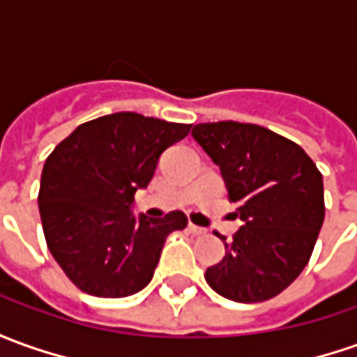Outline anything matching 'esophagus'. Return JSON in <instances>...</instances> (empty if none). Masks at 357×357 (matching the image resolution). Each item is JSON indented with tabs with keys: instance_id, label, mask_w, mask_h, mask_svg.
Here are the masks:
<instances>
[{
	"instance_id": "obj_1",
	"label": "esophagus",
	"mask_w": 357,
	"mask_h": 357,
	"mask_svg": "<svg viewBox=\"0 0 357 357\" xmlns=\"http://www.w3.org/2000/svg\"><path fill=\"white\" fill-rule=\"evenodd\" d=\"M189 232H191V234H205V232H207V229H201V227H197V225H193V222H191V225H189Z\"/></svg>"
}]
</instances>
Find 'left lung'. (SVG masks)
I'll list each match as a JSON object with an SVG mask.
<instances>
[{
    "mask_svg": "<svg viewBox=\"0 0 357 357\" xmlns=\"http://www.w3.org/2000/svg\"><path fill=\"white\" fill-rule=\"evenodd\" d=\"M191 135L220 168L244 222L205 280L238 303L280 295L305 270L319 238L322 174L299 144L260 125L201 123Z\"/></svg>",
    "mask_w": 357,
    "mask_h": 357,
    "instance_id": "obj_1",
    "label": "left lung"
}]
</instances>
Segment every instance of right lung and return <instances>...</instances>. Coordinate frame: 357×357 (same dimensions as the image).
I'll return each instance as SVG.
<instances>
[{"instance_id": "1", "label": "right lung", "mask_w": 357, "mask_h": 357, "mask_svg": "<svg viewBox=\"0 0 357 357\" xmlns=\"http://www.w3.org/2000/svg\"><path fill=\"white\" fill-rule=\"evenodd\" d=\"M191 125L130 111L87 121L46 158L38 211L46 246L84 293L119 299L144 289L169 232L188 227L181 211L162 219L132 215L160 154Z\"/></svg>"}]
</instances>
